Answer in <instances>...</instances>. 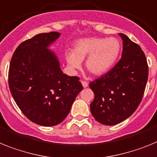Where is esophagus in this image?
<instances>
[{
	"label": "esophagus",
	"mask_w": 157,
	"mask_h": 157,
	"mask_svg": "<svg viewBox=\"0 0 157 157\" xmlns=\"http://www.w3.org/2000/svg\"><path fill=\"white\" fill-rule=\"evenodd\" d=\"M81 84H82L84 88H87V87L88 86V83L87 82V81H85V80H82V81H81Z\"/></svg>",
	"instance_id": "34e87169"
}]
</instances>
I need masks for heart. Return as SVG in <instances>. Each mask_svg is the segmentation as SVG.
<instances>
[{"instance_id": "obj_1", "label": "heart", "mask_w": 157, "mask_h": 157, "mask_svg": "<svg viewBox=\"0 0 157 157\" xmlns=\"http://www.w3.org/2000/svg\"><path fill=\"white\" fill-rule=\"evenodd\" d=\"M120 50V42L115 38H86L77 41L73 51H66L65 59L71 69H78L88 56L86 69L94 75H102L116 62Z\"/></svg>"}]
</instances>
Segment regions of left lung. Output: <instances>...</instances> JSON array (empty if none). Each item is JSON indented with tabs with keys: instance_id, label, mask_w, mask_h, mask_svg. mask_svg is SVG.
I'll list each match as a JSON object with an SVG mask.
<instances>
[{
	"instance_id": "left-lung-1",
	"label": "left lung",
	"mask_w": 157,
	"mask_h": 157,
	"mask_svg": "<svg viewBox=\"0 0 157 157\" xmlns=\"http://www.w3.org/2000/svg\"><path fill=\"white\" fill-rule=\"evenodd\" d=\"M122 39V58L99 78L90 82L95 98L90 105L99 123L114 126L129 118L142 100L148 77L146 57L126 35Z\"/></svg>"
}]
</instances>
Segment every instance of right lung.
Wrapping results in <instances>:
<instances>
[{
	"label": "right lung",
	"instance_id": "1",
	"mask_svg": "<svg viewBox=\"0 0 157 157\" xmlns=\"http://www.w3.org/2000/svg\"><path fill=\"white\" fill-rule=\"evenodd\" d=\"M60 33L35 35L20 43L10 62L9 85L20 111L31 122L56 126L66 118L83 86L78 77L64 74L47 49Z\"/></svg>",
	"mask_w": 157,
	"mask_h": 157
}]
</instances>
